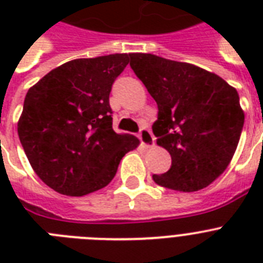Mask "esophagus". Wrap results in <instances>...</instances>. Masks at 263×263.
I'll use <instances>...</instances> for the list:
<instances>
[{"mask_svg":"<svg viewBox=\"0 0 263 263\" xmlns=\"http://www.w3.org/2000/svg\"><path fill=\"white\" fill-rule=\"evenodd\" d=\"M139 139L142 142L144 147H153L154 146V136H153L152 131L147 128H142L139 132Z\"/></svg>","mask_w":263,"mask_h":263,"instance_id":"esophagus-1","label":"esophagus"}]
</instances>
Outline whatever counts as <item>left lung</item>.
Returning <instances> with one entry per match:
<instances>
[{
    "mask_svg": "<svg viewBox=\"0 0 263 263\" xmlns=\"http://www.w3.org/2000/svg\"><path fill=\"white\" fill-rule=\"evenodd\" d=\"M132 71L158 106L153 124L157 144L172 157L168 172L153 175L158 185L192 192L224 172L245 124L237 91L216 73L188 63L132 53Z\"/></svg>",
    "mask_w": 263,
    "mask_h": 263,
    "instance_id": "left-lung-1",
    "label": "left lung"
}]
</instances>
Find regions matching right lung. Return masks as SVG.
Wrapping results in <instances>:
<instances>
[{
    "instance_id": "obj_1",
    "label": "right lung",
    "mask_w": 263,
    "mask_h": 263,
    "mask_svg": "<svg viewBox=\"0 0 263 263\" xmlns=\"http://www.w3.org/2000/svg\"><path fill=\"white\" fill-rule=\"evenodd\" d=\"M128 54L78 59L60 65L28 90L17 132L43 183L69 196L106 187L138 138L113 131L109 94Z\"/></svg>"
}]
</instances>
